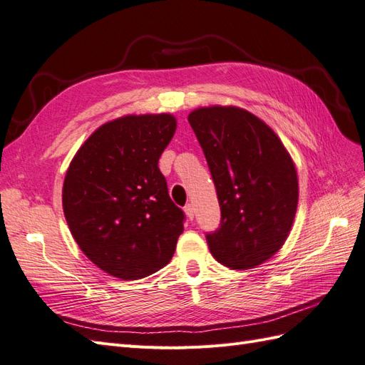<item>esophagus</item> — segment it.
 Wrapping results in <instances>:
<instances>
[{
    "mask_svg": "<svg viewBox=\"0 0 365 365\" xmlns=\"http://www.w3.org/2000/svg\"><path fill=\"white\" fill-rule=\"evenodd\" d=\"M185 214H186V217H188L190 220L194 219V207H192L191 203H188V205H186V207H185Z\"/></svg>",
    "mask_w": 365,
    "mask_h": 365,
    "instance_id": "esophagus-1",
    "label": "esophagus"
}]
</instances>
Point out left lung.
Listing matches in <instances>:
<instances>
[{
  "mask_svg": "<svg viewBox=\"0 0 365 365\" xmlns=\"http://www.w3.org/2000/svg\"><path fill=\"white\" fill-rule=\"evenodd\" d=\"M220 205L207 232L214 259L232 269L265 262L284 245L297 207V175L277 135L251 112L211 106L191 112Z\"/></svg>",
  "mask_w": 365,
  "mask_h": 365,
  "instance_id": "left-lung-1",
  "label": "left lung"
}]
</instances>
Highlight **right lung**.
<instances>
[{"label":"right lung","instance_id":"1","mask_svg":"<svg viewBox=\"0 0 365 365\" xmlns=\"http://www.w3.org/2000/svg\"><path fill=\"white\" fill-rule=\"evenodd\" d=\"M175 133L170 114L100 126L66 173L63 210L73 239L103 272L146 277L170 262L185 212L171 200L158 158Z\"/></svg>","mask_w":365,"mask_h":365}]
</instances>
